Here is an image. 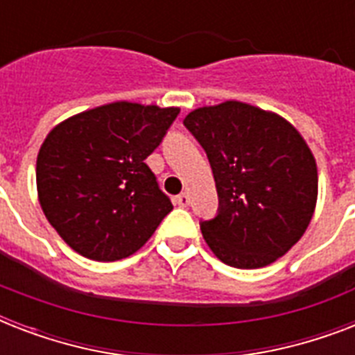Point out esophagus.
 Returning <instances> with one entry per match:
<instances>
[{
  "label": "esophagus",
  "instance_id": "34e87169",
  "mask_svg": "<svg viewBox=\"0 0 355 355\" xmlns=\"http://www.w3.org/2000/svg\"><path fill=\"white\" fill-rule=\"evenodd\" d=\"M177 205L178 206H188L189 205V195L188 193H180V195H177Z\"/></svg>",
  "mask_w": 355,
  "mask_h": 355
}]
</instances>
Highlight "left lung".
Segmentation results:
<instances>
[{
	"instance_id": "left-lung-1",
	"label": "left lung",
	"mask_w": 355,
	"mask_h": 355,
	"mask_svg": "<svg viewBox=\"0 0 355 355\" xmlns=\"http://www.w3.org/2000/svg\"><path fill=\"white\" fill-rule=\"evenodd\" d=\"M184 127L206 150L219 208L200 221L223 263L259 269L306 232L317 202V164L308 144L278 114L239 101L189 112Z\"/></svg>"
}]
</instances>
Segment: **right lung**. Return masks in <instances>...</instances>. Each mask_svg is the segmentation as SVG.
Here are the masks:
<instances>
[{"label":"right lung","instance_id":"add662e5","mask_svg":"<svg viewBox=\"0 0 355 355\" xmlns=\"http://www.w3.org/2000/svg\"><path fill=\"white\" fill-rule=\"evenodd\" d=\"M178 112L110 103L47 134L36 158L38 199L47 221L75 252L96 261L128 258L173 210L145 158Z\"/></svg>","mask_w":355,"mask_h":355}]
</instances>
